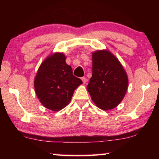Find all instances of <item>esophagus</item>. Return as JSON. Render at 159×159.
I'll list each match as a JSON object with an SVG mask.
<instances>
[{
	"label": "esophagus",
	"instance_id": "1",
	"mask_svg": "<svg viewBox=\"0 0 159 159\" xmlns=\"http://www.w3.org/2000/svg\"><path fill=\"white\" fill-rule=\"evenodd\" d=\"M81 80H82L83 84H85L86 82H87V79H86L85 77H83L82 79H81Z\"/></svg>",
	"mask_w": 159,
	"mask_h": 159
}]
</instances>
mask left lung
<instances>
[{"label":"left lung","mask_w":159,"mask_h":159,"mask_svg":"<svg viewBox=\"0 0 159 159\" xmlns=\"http://www.w3.org/2000/svg\"><path fill=\"white\" fill-rule=\"evenodd\" d=\"M92 58L93 74L87 90L97 107L111 110L121 102L127 92V73L109 50H97L92 53Z\"/></svg>","instance_id":"left-lung-1"}]
</instances>
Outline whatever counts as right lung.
Masks as SVG:
<instances>
[{"instance_id":"1","label":"right lung","mask_w":159,"mask_h":159,"mask_svg":"<svg viewBox=\"0 0 159 159\" xmlns=\"http://www.w3.org/2000/svg\"><path fill=\"white\" fill-rule=\"evenodd\" d=\"M63 52H55L45 59L34 79L38 99L45 108L58 111L68 105L74 90L81 85L71 66L66 63Z\"/></svg>"}]
</instances>
